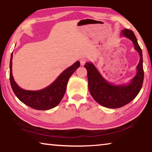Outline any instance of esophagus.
I'll list each match as a JSON object with an SVG mask.
<instances>
[{
	"label": "esophagus",
	"instance_id": "34e87169",
	"mask_svg": "<svg viewBox=\"0 0 152 152\" xmlns=\"http://www.w3.org/2000/svg\"><path fill=\"white\" fill-rule=\"evenodd\" d=\"M87 58H85V57L81 58L80 59V65H84L85 64L87 63Z\"/></svg>",
	"mask_w": 152,
	"mask_h": 152
}]
</instances>
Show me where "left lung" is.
<instances>
[{
    "label": "left lung",
    "mask_w": 152,
    "mask_h": 152,
    "mask_svg": "<svg viewBox=\"0 0 152 152\" xmlns=\"http://www.w3.org/2000/svg\"><path fill=\"white\" fill-rule=\"evenodd\" d=\"M122 33L133 42L134 48L140 57L137 65V74L129 85H113L102 78L92 63H87L84 65L87 71L88 87L91 96L100 104L111 109L121 107L132 101L142 88L144 79L142 50L136 36L133 31L127 29H123Z\"/></svg>",
    "instance_id": "1"
}]
</instances>
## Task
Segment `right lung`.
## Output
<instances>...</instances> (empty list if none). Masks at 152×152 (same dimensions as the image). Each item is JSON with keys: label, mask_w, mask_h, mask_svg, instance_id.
<instances>
[{"label": "right lung", "mask_w": 152, "mask_h": 152, "mask_svg": "<svg viewBox=\"0 0 152 152\" xmlns=\"http://www.w3.org/2000/svg\"><path fill=\"white\" fill-rule=\"evenodd\" d=\"M12 56L13 54L10 65V80L12 90L21 102L38 110H50L60 103L65 93L69 77L80 66V62L77 61L65 69L50 86L41 90L29 91L21 89L14 81L12 71Z\"/></svg>", "instance_id": "obj_1"}]
</instances>
